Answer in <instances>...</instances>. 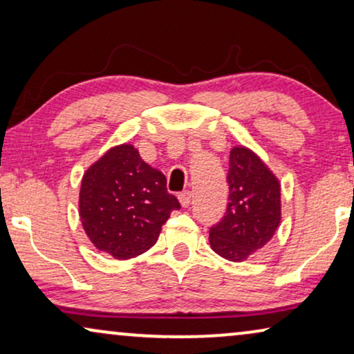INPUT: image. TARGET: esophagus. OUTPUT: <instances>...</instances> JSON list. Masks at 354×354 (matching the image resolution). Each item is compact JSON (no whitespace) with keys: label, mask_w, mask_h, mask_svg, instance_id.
I'll list each match as a JSON object with an SVG mask.
<instances>
[{"label":"esophagus","mask_w":354,"mask_h":354,"mask_svg":"<svg viewBox=\"0 0 354 354\" xmlns=\"http://www.w3.org/2000/svg\"><path fill=\"white\" fill-rule=\"evenodd\" d=\"M178 201H180V205H182L183 207L190 206V203H192V192H188V190L182 192L180 195H178Z\"/></svg>","instance_id":"esophagus-1"}]
</instances>
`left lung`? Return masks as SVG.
<instances>
[{"label": "left lung", "mask_w": 354, "mask_h": 354, "mask_svg": "<svg viewBox=\"0 0 354 354\" xmlns=\"http://www.w3.org/2000/svg\"><path fill=\"white\" fill-rule=\"evenodd\" d=\"M229 203L222 219L209 229L211 248L222 258L243 261L263 248L280 222V185L253 151H230Z\"/></svg>", "instance_id": "8db88e82"}]
</instances>
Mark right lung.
Wrapping results in <instances>:
<instances>
[{
  "instance_id": "right-lung-1",
  "label": "right lung",
  "mask_w": 354,
  "mask_h": 354,
  "mask_svg": "<svg viewBox=\"0 0 354 354\" xmlns=\"http://www.w3.org/2000/svg\"><path fill=\"white\" fill-rule=\"evenodd\" d=\"M166 183L133 147L111 148L82 178L80 219L91 243L115 259L151 248L171 212L180 209Z\"/></svg>"
}]
</instances>
